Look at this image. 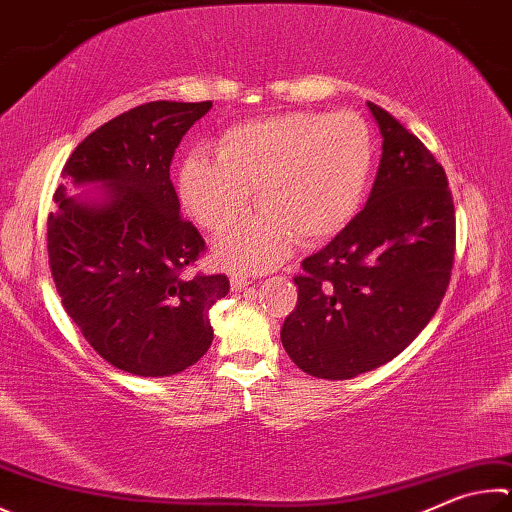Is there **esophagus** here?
<instances>
[{
  "instance_id": "34e87169",
  "label": "esophagus",
  "mask_w": 512,
  "mask_h": 512,
  "mask_svg": "<svg viewBox=\"0 0 512 512\" xmlns=\"http://www.w3.org/2000/svg\"><path fill=\"white\" fill-rule=\"evenodd\" d=\"M248 284H250V280H248L246 275H232V277H230V288H232V291H235V293L244 291V288H246Z\"/></svg>"
}]
</instances>
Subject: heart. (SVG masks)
Segmentation results:
<instances>
[{
	"mask_svg": "<svg viewBox=\"0 0 512 512\" xmlns=\"http://www.w3.org/2000/svg\"><path fill=\"white\" fill-rule=\"evenodd\" d=\"M374 165V136L356 111L291 114L226 129L215 159L183 161L179 190L192 217L210 230L230 226L248 208L255 215L217 239L219 264L268 271L302 244L336 237L356 217Z\"/></svg>",
	"mask_w": 512,
	"mask_h": 512,
	"instance_id": "1",
	"label": "heart"
}]
</instances>
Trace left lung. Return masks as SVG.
<instances>
[{
  "label": "left lung",
  "mask_w": 512,
  "mask_h": 512,
  "mask_svg": "<svg viewBox=\"0 0 512 512\" xmlns=\"http://www.w3.org/2000/svg\"><path fill=\"white\" fill-rule=\"evenodd\" d=\"M383 136L367 206L295 277L282 345L315 378L349 380L396 358L450 284L454 203L443 167L398 120L367 102Z\"/></svg>",
  "instance_id": "left-lung-1"
}]
</instances>
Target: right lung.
Returning a JSON list of instances; mask_svg holds the SVG:
<instances>
[{
  "instance_id": "right-lung-1",
  "label": "right lung",
  "mask_w": 512,
  "mask_h": 512,
  "mask_svg": "<svg viewBox=\"0 0 512 512\" xmlns=\"http://www.w3.org/2000/svg\"><path fill=\"white\" fill-rule=\"evenodd\" d=\"M212 102H147L109 120L64 165L71 197L58 210L46 246L64 311L98 356L143 378L174 376L212 345L210 309L228 295L226 275L183 277L206 244L170 181L185 132Z\"/></svg>"
}]
</instances>
